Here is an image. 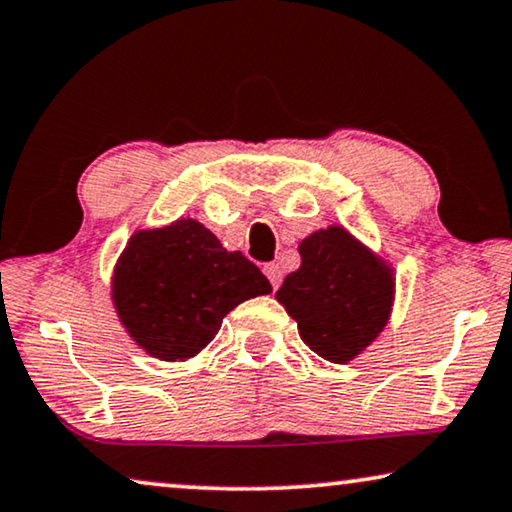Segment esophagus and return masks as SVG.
<instances>
[{
    "mask_svg": "<svg viewBox=\"0 0 512 512\" xmlns=\"http://www.w3.org/2000/svg\"><path fill=\"white\" fill-rule=\"evenodd\" d=\"M265 277L270 279L272 289H279V284H282V277H284V272H282V268H279V263L265 265Z\"/></svg>",
    "mask_w": 512,
    "mask_h": 512,
    "instance_id": "34e87169",
    "label": "esophagus"
}]
</instances>
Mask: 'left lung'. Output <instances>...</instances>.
Returning <instances> with one entry per match:
<instances>
[{
	"instance_id": "1",
	"label": "left lung",
	"mask_w": 512,
	"mask_h": 512,
	"mask_svg": "<svg viewBox=\"0 0 512 512\" xmlns=\"http://www.w3.org/2000/svg\"><path fill=\"white\" fill-rule=\"evenodd\" d=\"M298 251L300 268L286 275L275 298L314 354L354 361L389 324L394 268L342 226L314 230Z\"/></svg>"
}]
</instances>
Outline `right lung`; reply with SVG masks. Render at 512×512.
<instances>
[{"instance_id":"add662e5","label":"right lung","mask_w":512,"mask_h":512,"mask_svg":"<svg viewBox=\"0 0 512 512\" xmlns=\"http://www.w3.org/2000/svg\"><path fill=\"white\" fill-rule=\"evenodd\" d=\"M270 291L254 263L184 216L170 226L137 230L111 277V303L123 328L160 361L193 359L230 310Z\"/></svg>"}]
</instances>
